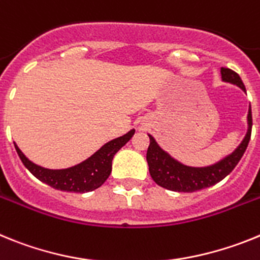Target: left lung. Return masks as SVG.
I'll return each instance as SVG.
<instances>
[{
    "mask_svg": "<svg viewBox=\"0 0 260 260\" xmlns=\"http://www.w3.org/2000/svg\"><path fill=\"white\" fill-rule=\"evenodd\" d=\"M221 78L224 82L236 85L239 89L246 92L241 77L228 68H221ZM252 116L251 107L247 112V132L238 146L230 154L225 155L222 159L209 166H188L174 157H171L166 150L158 145L157 141L152 135H148L150 144L146 152V161H148L150 177L158 186L164 187L175 192H193L198 189L207 188L213 184L218 183L229 175L236 168L239 159L242 158L246 148L249 145L250 136H251Z\"/></svg>",
    "mask_w": 260,
    "mask_h": 260,
    "instance_id": "obj_1",
    "label": "left lung"
}]
</instances>
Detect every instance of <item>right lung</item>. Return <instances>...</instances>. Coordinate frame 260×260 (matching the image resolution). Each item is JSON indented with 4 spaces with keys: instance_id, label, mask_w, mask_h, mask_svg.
<instances>
[{
    "instance_id": "right-lung-1",
    "label": "right lung",
    "mask_w": 260,
    "mask_h": 260,
    "mask_svg": "<svg viewBox=\"0 0 260 260\" xmlns=\"http://www.w3.org/2000/svg\"><path fill=\"white\" fill-rule=\"evenodd\" d=\"M133 135L135 129H131L123 136L106 143L85 161L67 169L43 168L30 161L17 144H14V146L27 170L40 182L60 191L83 193L94 191L105 183L111 174L114 155L132 139Z\"/></svg>"
}]
</instances>
